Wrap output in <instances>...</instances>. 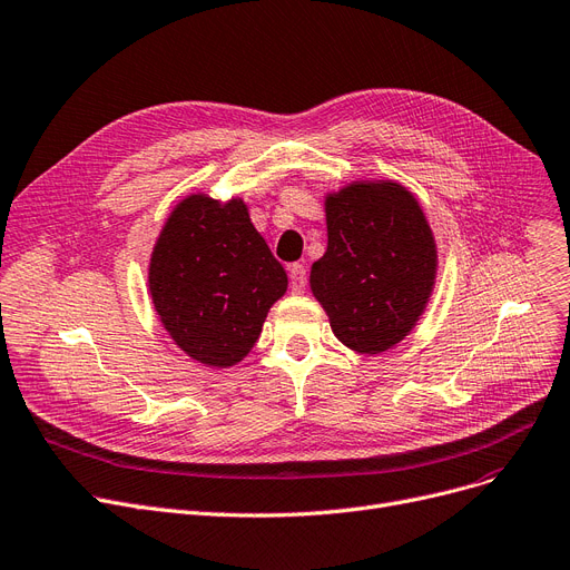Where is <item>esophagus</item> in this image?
Segmentation results:
<instances>
[{"label":"esophagus","instance_id":"obj_1","mask_svg":"<svg viewBox=\"0 0 570 570\" xmlns=\"http://www.w3.org/2000/svg\"><path fill=\"white\" fill-rule=\"evenodd\" d=\"M288 277H291V291L293 293H305L307 286V267L303 263L288 265Z\"/></svg>","mask_w":570,"mask_h":570}]
</instances>
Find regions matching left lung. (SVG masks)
Listing matches in <instances>:
<instances>
[{
  "mask_svg": "<svg viewBox=\"0 0 570 570\" xmlns=\"http://www.w3.org/2000/svg\"><path fill=\"white\" fill-rule=\"evenodd\" d=\"M328 249L309 272L335 337L358 354L399 344L424 314L438 252L424 209L395 181H354L326 195Z\"/></svg>",
  "mask_w": 570,
  "mask_h": 570,
  "instance_id": "8db88e82",
  "label": "left lung"
}]
</instances>
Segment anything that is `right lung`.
<instances>
[{
  "instance_id": "obj_1",
  "label": "right lung",
  "mask_w": 570,
  "mask_h": 570,
  "mask_svg": "<svg viewBox=\"0 0 570 570\" xmlns=\"http://www.w3.org/2000/svg\"><path fill=\"white\" fill-rule=\"evenodd\" d=\"M286 286V269L239 197L188 195L165 220L148 265L160 324L179 350L212 367L252 352Z\"/></svg>"
}]
</instances>
